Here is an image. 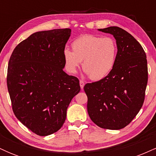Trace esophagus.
<instances>
[{
    "label": "esophagus",
    "mask_w": 156,
    "mask_h": 156,
    "mask_svg": "<svg viewBox=\"0 0 156 156\" xmlns=\"http://www.w3.org/2000/svg\"><path fill=\"white\" fill-rule=\"evenodd\" d=\"M79 83H80V88H81V89H83V87H84V84H85V83H84V81L83 80H79Z\"/></svg>",
    "instance_id": "obj_1"
}]
</instances>
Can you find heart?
Returning <instances> with one entry per match:
<instances>
[{
  "mask_svg": "<svg viewBox=\"0 0 156 156\" xmlns=\"http://www.w3.org/2000/svg\"><path fill=\"white\" fill-rule=\"evenodd\" d=\"M73 51L64 50V59L68 72L76 73L82 62V68L89 78L98 80L107 76L115 65L118 46L112 37L85 34L75 39Z\"/></svg>",
  "mask_w": 156,
  "mask_h": 156,
  "instance_id": "heart-1",
  "label": "heart"
}]
</instances>
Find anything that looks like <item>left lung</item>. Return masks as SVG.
Instances as JSON below:
<instances>
[{
	"label": "left lung",
	"instance_id": "obj_1",
	"mask_svg": "<svg viewBox=\"0 0 156 156\" xmlns=\"http://www.w3.org/2000/svg\"><path fill=\"white\" fill-rule=\"evenodd\" d=\"M99 30L116 39L117 58L108 76L84 86L87 111L100 128L119 130L133 120L144 103L148 80L146 53L136 39L122 28L111 26Z\"/></svg>",
	"mask_w": 156,
	"mask_h": 156
}]
</instances>
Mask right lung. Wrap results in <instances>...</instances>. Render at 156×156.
Instances as JSON below:
<instances>
[{"mask_svg":"<svg viewBox=\"0 0 156 156\" xmlns=\"http://www.w3.org/2000/svg\"><path fill=\"white\" fill-rule=\"evenodd\" d=\"M71 29L36 32L16 46L9 61L7 87L16 117L33 133L51 135L63 125L80 92L79 80L63 71Z\"/></svg>","mask_w":156,"mask_h":156,"instance_id":"right-lung-1","label":"right lung"}]
</instances>
